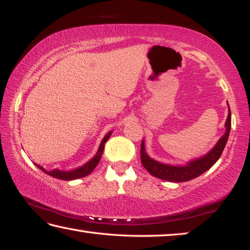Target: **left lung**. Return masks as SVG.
I'll list each match as a JSON object with an SVG mask.
<instances>
[{
  "label": "left lung",
  "instance_id": "obj_1",
  "mask_svg": "<svg viewBox=\"0 0 250 250\" xmlns=\"http://www.w3.org/2000/svg\"><path fill=\"white\" fill-rule=\"evenodd\" d=\"M228 104V103H227ZM226 132L222 135L217 144L207 153L199 159L192 160L184 165H171L161 163L159 161L152 159L148 156L145 149L144 138L141 144V162L143 167L146 168L149 174L155 176L157 179L164 180L168 182H186L190 181L192 179L198 178L199 175L208 171L212 165L220 159L222 151L227 144L230 128H231V113H230V107L228 105V117L225 123Z\"/></svg>",
  "mask_w": 250,
  "mask_h": 250
}]
</instances>
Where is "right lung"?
Segmentation results:
<instances>
[{
	"label": "right lung",
	"instance_id": "right-lung-1",
	"mask_svg": "<svg viewBox=\"0 0 250 250\" xmlns=\"http://www.w3.org/2000/svg\"><path fill=\"white\" fill-rule=\"evenodd\" d=\"M113 130H110L105 135V137L103 138L101 145H99V148L97 153H96L95 156L93 159L88 161L87 163H85L82 167L75 168V170H70V171H62V170H53V171H47L44 167H42L41 165L39 164H36L38 167L40 168L41 171H43L44 173H47L50 176H53V178L56 179H59V180H64V181H72V180H77V179H80V178H83V176H87L88 174H90L91 172L95 170V167H97V164L99 163V161H101V157L103 155V151H104V145L108 140L109 136L112 135Z\"/></svg>",
	"mask_w": 250,
	"mask_h": 250
}]
</instances>
